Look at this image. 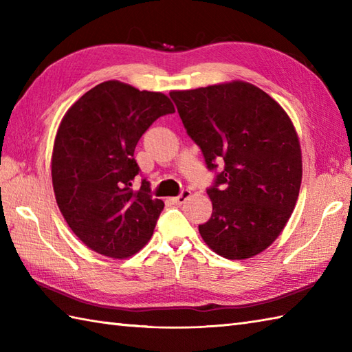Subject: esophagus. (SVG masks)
<instances>
[{
	"label": "esophagus",
	"instance_id": "esophagus-1",
	"mask_svg": "<svg viewBox=\"0 0 352 352\" xmlns=\"http://www.w3.org/2000/svg\"><path fill=\"white\" fill-rule=\"evenodd\" d=\"M190 197V190H188V189H184L182 193H180V195H178V197H174V198H170V201H172V203H174V204H183L184 203V201L186 199H188Z\"/></svg>",
	"mask_w": 352,
	"mask_h": 352
}]
</instances>
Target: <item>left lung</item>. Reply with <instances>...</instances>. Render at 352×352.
<instances>
[{
    "instance_id": "left-lung-1",
    "label": "left lung",
    "mask_w": 352,
    "mask_h": 352,
    "mask_svg": "<svg viewBox=\"0 0 352 352\" xmlns=\"http://www.w3.org/2000/svg\"><path fill=\"white\" fill-rule=\"evenodd\" d=\"M169 95L207 168L223 166L207 190L213 212L198 227L201 237L230 260L257 256L281 234L300 195L294 122L266 92L241 80Z\"/></svg>"
}]
</instances>
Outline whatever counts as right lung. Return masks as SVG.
Listing matches in <instances>:
<instances>
[{"instance_id": "obj_1", "label": "right lung", "mask_w": 352, "mask_h": 352, "mask_svg": "<svg viewBox=\"0 0 352 352\" xmlns=\"http://www.w3.org/2000/svg\"><path fill=\"white\" fill-rule=\"evenodd\" d=\"M175 107L162 92L109 80L66 111L51 157L52 188L69 228L92 251L111 258L139 252L154 233L164 203L139 190L134 148L157 118Z\"/></svg>"}]
</instances>
